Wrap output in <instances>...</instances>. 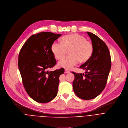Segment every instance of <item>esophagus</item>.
Masks as SVG:
<instances>
[{
  "label": "esophagus",
  "mask_w": 128,
  "mask_h": 128,
  "mask_svg": "<svg viewBox=\"0 0 128 128\" xmlns=\"http://www.w3.org/2000/svg\"><path fill=\"white\" fill-rule=\"evenodd\" d=\"M64 73H66V74H68V73H70V71L68 70H64Z\"/></svg>",
  "instance_id": "1"
}]
</instances>
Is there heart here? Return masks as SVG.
<instances>
[{
    "label": "heart",
    "mask_w": 128,
    "mask_h": 128,
    "mask_svg": "<svg viewBox=\"0 0 128 128\" xmlns=\"http://www.w3.org/2000/svg\"><path fill=\"white\" fill-rule=\"evenodd\" d=\"M52 52L58 60H62L69 51L70 56L58 63L60 67L66 70L71 69L78 64L87 62L92 56L94 52L93 43L78 34L63 36L61 43L54 42L51 47Z\"/></svg>",
    "instance_id": "heart-1"
}]
</instances>
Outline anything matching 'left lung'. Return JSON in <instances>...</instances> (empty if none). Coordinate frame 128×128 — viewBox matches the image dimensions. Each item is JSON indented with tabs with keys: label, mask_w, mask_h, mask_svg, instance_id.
<instances>
[{
	"label": "left lung",
	"mask_w": 128,
	"mask_h": 128,
	"mask_svg": "<svg viewBox=\"0 0 128 128\" xmlns=\"http://www.w3.org/2000/svg\"><path fill=\"white\" fill-rule=\"evenodd\" d=\"M94 46L90 59L80 68L85 74L72 72L74 75L72 87L75 94L84 100L98 96L106 87L111 68V58L106 44L96 35L87 32Z\"/></svg>",
	"instance_id": "8db88e82"
}]
</instances>
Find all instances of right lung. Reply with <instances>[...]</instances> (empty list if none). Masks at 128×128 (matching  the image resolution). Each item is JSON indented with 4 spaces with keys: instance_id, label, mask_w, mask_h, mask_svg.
Returning <instances> with one entry per match:
<instances>
[{
    "instance_id": "1",
    "label": "right lung",
    "mask_w": 128,
    "mask_h": 128,
    "mask_svg": "<svg viewBox=\"0 0 128 128\" xmlns=\"http://www.w3.org/2000/svg\"><path fill=\"white\" fill-rule=\"evenodd\" d=\"M61 35L49 32L33 35L20 50L18 66L24 87L29 96L38 102H48L58 94L59 77L64 70H47L56 63L51 47Z\"/></svg>"
}]
</instances>
